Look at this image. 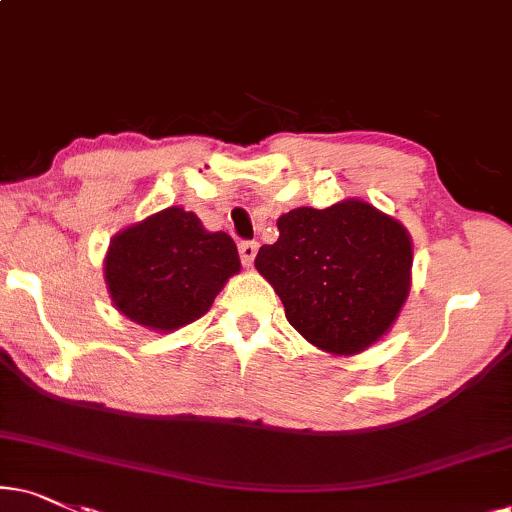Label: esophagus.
I'll return each instance as SVG.
<instances>
[{"label": "esophagus", "instance_id": "obj_1", "mask_svg": "<svg viewBox=\"0 0 512 512\" xmlns=\"http://www.w3.org/2000/svg\"><path fill=\"white\" fill-rule=\"evenodd\" d=\"M256 251H258V244L256 242H242V244H239V258H242V263H244L246 268L254 266Z\"/></svg>", "mask_w": 512, "mask_h": 512}]
</instances>
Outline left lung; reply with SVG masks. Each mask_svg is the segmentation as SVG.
I'll return each mask as SVG.
<instances>
[{"label":"left lung","instance_id":"1","mask_svg":"<svg viewBox=\"0 0 512 512\" xmlns=\"http://www.w3.org/2000/svg\"><path fill=\"white\" fill-rule=\"evenodd\" d=\"M256 270L280 296L289 325L334 356L361 353L389 332L410 292L413 242L399 220L361 199L301 206L277 218Z\"/></svg>","mask_w":512,"mask_h":512}]
</instances>
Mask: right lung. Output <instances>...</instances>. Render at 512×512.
<instances>
[{"label": "right lung", "mask_w": 512, "mask_h": 512, "mask_svg": "<svg viewBox=\"0 0 512 512\" xmlns=\"http://www.w3.org/2000/svg\"><path fill=\"white\" fill-rule=\"evenodd\" d=\"M230 235L208 232L192 211L163 208L118 232L104 258L113 306L132 323L170 332L201 318L239 273Z\"/></svg>", "instance_id": "add662e5"}]
</instances>
